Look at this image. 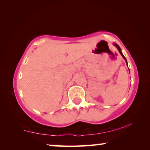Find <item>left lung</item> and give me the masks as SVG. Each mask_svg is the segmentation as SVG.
Here are the masks:
<instances>
[{
  "label": "left lung",
  "mask_w": 150,
  "mask_h": 150,
  "mask_svg": "<svg viewBox=\"0 0 150 150\" xmlns=\"http://www.w3.org/2000/svg\"><path fill=\"white\" fill-rule=\"evenodd\" d=\"M114 45H115V46H116V48H117L118 49V52H119V53H120V55H122V57L124 58V60H125V62H126V65H127V66H128V63H127V61H126V57L124 56V55L122 54V51H121V49H120V47L118 46V45L117 44H116V43H115V44H114ZM129 72H130V70H129Z\"/></svg>",
  "instance_id": "obj_1"
}]
</instances>
